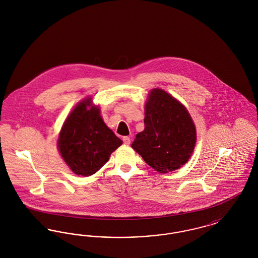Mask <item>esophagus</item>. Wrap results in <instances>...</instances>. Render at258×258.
Returning a JSON list of instances; mask_svg holds the SVG:
<instances>
[{
  "mask_svg": "<svg viewBox=\"0 0 258 258\" xmlns=\"http://www.w3.org/2000/svg\"><path fill=\"white\" fill-rule=\"evenodd\" d=\"M123 141L125 145H130L131 144V138L128 136H123Z\"/></svg>",
  "mask_w": 258,
  "mask_h": 258,
  "instance_id": "obj_1",
  "label": "esophagus"
}]
</instances>
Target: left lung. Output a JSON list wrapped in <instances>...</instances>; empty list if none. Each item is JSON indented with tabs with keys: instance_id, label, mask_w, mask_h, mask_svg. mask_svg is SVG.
<instances>
[{
	"instance_id": "1",
	"label": "left lung",
	"mask_w": 258,
	"mask_h": 258,
	"mask_svg": "<svg viewBox=\"0 0 258 258\" xmlns=\"http://www.w3.org/2000/svg\"><path fill=\"white\" fill-rule=\"evenodd\" d=\"M145 128L132 147L160 173L176 170L188 160L197 131L184 105L161 89H154L145 106Z\"/></svg>"
}]
</instances>
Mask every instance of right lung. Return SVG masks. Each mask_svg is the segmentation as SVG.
<instances>
[{
	"label": "right lung",
	"mask_w": 258,
	"mask_h": 258,
	"mask_svg": "<svg viewBox=\"0 0 258 258\" xmlns=\"http://www.w3.org/2000/svg\"><path fill=\"white\" fill-rule=\"evenodd\" d=\"M91 104L87 98L72 111L58 139L63 160L75 174L85 177L98 171L123 143L104 123L98 107L87 109Z\"/></svg>",
	"instance_id": "1"
}]
</instances>
